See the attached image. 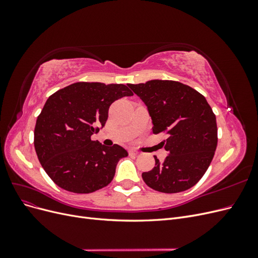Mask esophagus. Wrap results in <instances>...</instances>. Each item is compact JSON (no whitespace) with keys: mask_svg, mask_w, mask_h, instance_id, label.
Listing matches in <instances>:
<instances>
[{"mask_svg":"<svg viewBox=\"0 0 258 258\" xmlns=\"http://www.w3.org/2000/svg\"><path fill=\"white\" fill-rule=\"evenodd\" d=\"M128 152H129V155H131V156H136L139 154V152L137 150H135V148H130Z\"/></svg>","mask_w":258,"mask_h":258,"instance_id":"obj_1","label":"esophagus"}]
</instances>
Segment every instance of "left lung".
I'll return each mask as SVG.
<instances>
[{"mask_svg":"<svg viewBox=\"0 0 258 258\" xmlns=\"http://www.w3.org/2000/svg\"><path fill=\"white\" fill-rule=\"evenodd\" d=\"M129 87L146 104L153 134H165L160 143L169 153L163 162L154 156L155 167L143 172L151 188L166 194L191 188L204 176L217 146L216 117L206 98L175 81L153 80Z\"/></svg>","mask_w":258,"mask_h":258,"instance_id":"left-lung-1","label":"left lung"}]
</instances>
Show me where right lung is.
<instances>
[{
    "label": "right lung",
    "mask_w": 258,
    "mask_h": 258,
    "mask_svg": "<svg viewBox=\"0 0 258 258\" xmlns=\"http://www.w3.org/2000/svg\"><path fill=\"white\" fill-rule=\"evenodd\" d=\"M134 96L122 84L79 82L47 99L34 128V147L45 172L61 188L89 194L112 182L123 147L104 146L91 136L103 127L108 107Z\"/></svg>",
    "instance_id": "1"
}]
</instances>
